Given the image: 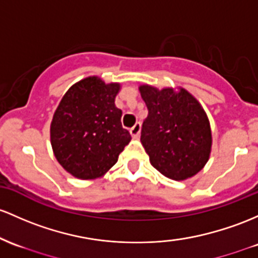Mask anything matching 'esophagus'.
I'll use <instances>...</instances> for the list:
<instances>
[{
    "instance_id": "34e87169",
    "label": "esophagus",
    "mask_w": 258,
    "mask_h": 258,
    "mask_svg": "<svg viewBox=\"0 0 258 258\" xmlns=\"http://www.w3.org/2000/svg\"><path fill=\"white\" fill-rule=\"evenodd\" d=\"M130 134H131V136L134 138H137L138 136H140V134H141V123L140 122L136 123L135 126L132 127L131 130H130Z\"/></svg>"
}]
</instances>
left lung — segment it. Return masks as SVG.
<instances>
[{
	"instance_id": "obj_1",
	"label": "left lung",
	"mask_w": 258,
	"mask_h": 258,
	"mask_svg": "<svg viewBox=\"0 0 258 258\" xmlns=\"http://www.w3.org/2000/svg\"><path fill=\"white\" fill-rule=\"evenodd\" d=\"M148 109L141 142L151 164L171 180H186L209 159L212 132L207 114L186 89L140 87Z\"/></svg>"
}]
</instances>
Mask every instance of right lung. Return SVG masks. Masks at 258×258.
<instances>
[{"label":"right lung","mask_w":258,"mask_h":258,"mask_svg":"<svg viewBox=\"0 0 258 258\" xmlns=\"http://www.w3.org/2000/svg\"><path fill=\"white\" fill-rule=\"evenodd\" d=\"M120 84L97 76L73 84L61 99L50 126L53 154L77 179L103 176L131 141L115 105Z\"/></svg>","instance_id":"1"}]
</instances>
